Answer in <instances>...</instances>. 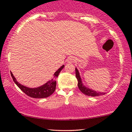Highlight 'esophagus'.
Listing matches in <instances>:
<instances>
[{
  "label": "esophagus",
  "mask_w": 132,
  "mask_h": 132,
  "mask_svg": "<svg viewBox=\"0 0 132 132\" xmlns=\"http://www.w3.org/2000/svg\"><path fill=\"white\" fill-rule=\"evenodd\" d=\"M75 60H76V59L73 56H70L68 59V62H69V63L74 62H75Z\"/></svg>",
  "instance_id": "34e87169"
}]
</instances>
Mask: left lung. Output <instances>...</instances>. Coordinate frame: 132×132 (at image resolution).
Here are the masks:
<instances>
[{
  "instance_id": "8db88e82",
  "label": "left lung",
  "mask_w": 132,
  "mask_h": 132,
  "mask_svg": "<svg viewBox=\"0 0 132 132\" xmlns=\"http://www.w3.org/2000/svg\"><path fill=\"white\" fill-rule=\"evenodd\" d=\"M75 73H76V78H77L78 80V87L81 92L82 93L87 96H92V97H95V96H99L101 95H104L106 94L105 92H96L95 90H92L88 88V87H85V85L83 84L82 79H81V76L79 75V72L78 70L77 69V68H75Z\"/></svg>"
}]
</instances>
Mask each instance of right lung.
I'll return each mask as SVG.
<instances>
[{"mask_svg":"<svg viewBox=\"0 0 132 132\" xmlns=\"http://www.w3.org/2000/svg\"><path fill=\"white\" fill-rule=\"evenodd\" d=\"M64 65H63L55 72L54 74L53 78L51 79V80L48 81L47 82H46L45 84L41 85V86L36 87V88H29V87H26L24 85H21L16 81L15 78L13 75L12 72H11V75L12 77L13 81L15 83V84L27 96L33 98H37V99H40V98H45L48 96H51L54 92H55V87H56V79L57 77L60 73L63 68Z\"/></svg>","mask_w":132,"mask_h":132,"instance_id":"obj_1","label":"right lung"}]
</instances>
